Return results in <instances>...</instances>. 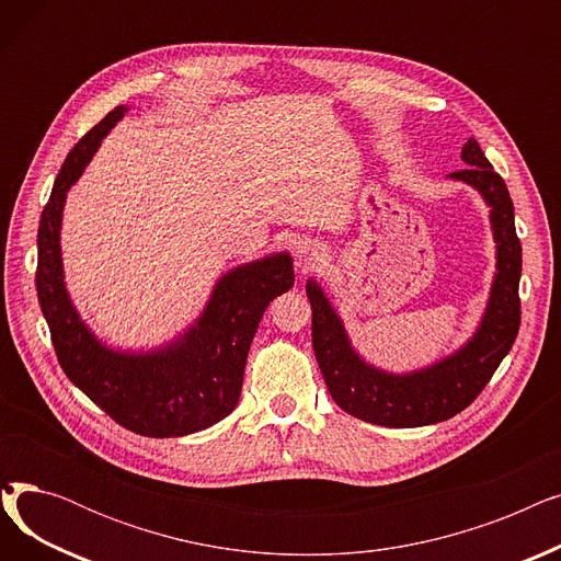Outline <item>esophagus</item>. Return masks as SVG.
<instances>
[{"instance_id": "1", "label": "esophagus", "mask_w": 561, "mask_h": 561, "mask_svg": "<svg viewBox=\"0 0 561 561\" xmlns=\"http://www.w3.org/2000/svg\"><path fill=\"white\" fill-rule=\"evenodd\" d=\"M296 256H298V265L300 268H311V265H316V248H311V243H298L296 248Z\"/></svg>"}]
</instances>
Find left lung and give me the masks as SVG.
Instances as JSON below:
<instances>
[{"instance_id":"obj_1","label":"left lung","mask_w":561,"mask_h":561,"mask_svg":"<svg viewBox=\"0 0 561 561\" xmlns=\"http://www.w3.org/2000/svg\"><path fill=\"white\" fill-rule=\"evenodd\" d=\"M463 170L450 172L482 193L491 206V227L497 243L495 279L489 307L476 336L455 355L409 375H391L368 366L355 350L322 288L309 279L311 341L334 402L350 416L385 427H421L448 421L473 402L489 385L495 368L512 350L520 328V241L514 227V204L476 138L461 150Z\"/></svg>"}]
</instances>
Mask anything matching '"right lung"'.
Listing matches in <instances>:
<instances>
[{
  "instance_id": "right-lung-1",
  "label": "right lung",
  "mask_w": 561,
  "mask_h": 561,
  "mask_svg": "<svg viewBox=\"0 0 561 561\" xmlns=\"http://www.w3.org/2000/svg\"><path fill=\"white\" fill-rule=\"evenodd\" d=\"M115 106L88 131L58 172L38 227L36 290L58 364L77 389L123 427L152 438L184 436L229 416L241 398L248 352L259 320L296 282L286 252L233 268L214 288L184 336L152 352H115L79 320L64 282L61 214L102 138L125 115Z\"/></svg>"
}]
</instances>
